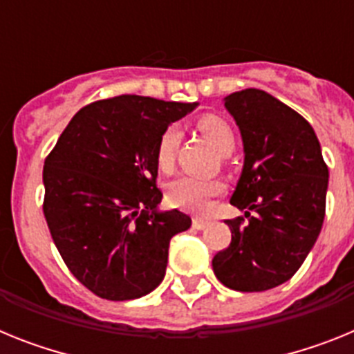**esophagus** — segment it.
<instances>
[{"instance_id": "34e87169", "label": "esophagus", "mask_w": 354, "mask_h": 354, "mask_svg": "<svg viewBox=\"0 0 354 354\" xmlns=\"http://www.w3.org/2000/svg\"><path fill=\"white\" fill-rule=\"evenodd\" d=\"M207 223L209 221L204 220V218H198V216H196V218H193V228H196V230H202V228H205L207 227Z\"/></svg>"}]
</instances>
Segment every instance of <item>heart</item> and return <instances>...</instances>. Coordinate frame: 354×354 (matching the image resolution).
Returning a JSON list of instances; mask_svg holds the SVG:
<instances>
[{
    "instance_id": "heart-1",
    "label": "heart",
    "mask_w": 354,
    "mask_h": 354,
    "mask_svg": "<svg viewBox=\"0 0 354 354\" xmlns=\"http://www.w3.org/2000/svg\"><path fill=\"white\" fill-rule=\"evenodd\" d=\"M196 129L204 134L205 138L211 142V145L221 154H230L236 147V136H234L232 127L218 115H202L196 120ZM177 142H179V131L175 127H168L161 134L158 147H156V161H158L159 170H171ZM221 192H223V186L218 180H198L193 179V177H180L168 186V200H170L171 205L184 209V211L202 212L207 209L209 202L214 196L220 195Z\"/></svg>"
}]
</instances>
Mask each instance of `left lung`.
<instances>
[{"mask_svg":"<svg viewBox=\"0 0 354 354\" xmlns=\"http://www.w3.org/2000/svg\"><path fill=\"white\" fill-rule=\"evenodd\" d=\"M239 126L245 167L230 204L245 211L227 220L232 241L212 259L216 278L241 292L287 282L323 227L328 167L314 129L298 111L264 90L225 97Z\"/></svg>","mask_w":354,"mask_h":354,"instance_id":"8db88e82","label":"left lung"}]
</instances>
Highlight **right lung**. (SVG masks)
<instances>
[{
  "mask_svg": "<svg viewBox=\"0 0 354 354\" xmlns=\"http://www.w3.org/2000/svg\"><path fill=\"white\" fill-rule=\"evenodd\" d=\"M196 102L118 95L81 108L44 161V216L71 273L95 296L142 298L162 282L168 246L192 227L158 212L156 147Z\"/></svg>",
  "mask_w": 354,
  "mask_h": 354,
  "instance_id": "add662e5",
  "label": "right lung"
}]
</instances>
